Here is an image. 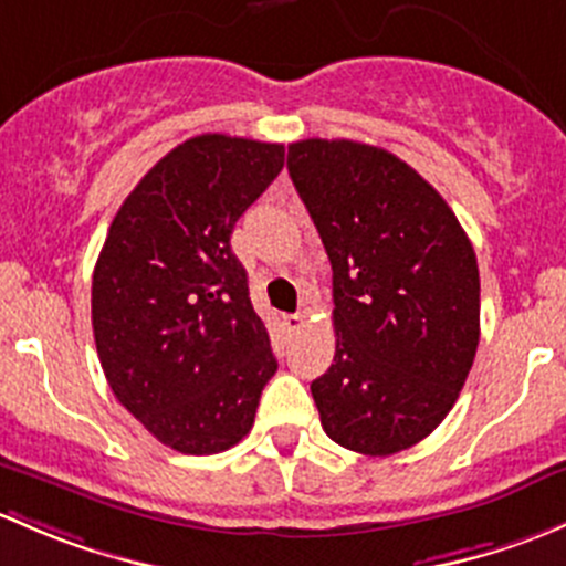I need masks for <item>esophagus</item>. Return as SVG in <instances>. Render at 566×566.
I'll return each instance as SVG.
<instances>
[{
  "label": "esophagus",
  "instance_id": "obj_1",
  "mask_svg": "<svg viewBox=\"0 0 566 566\" xmlns=\"http://www.w3.org/2000/svg\"><path fill=\"white\" fill-rule=\"evenodd\" d=\"M302 324H305V318L302 316H283V329L289 332V335L291 332H300Z\"/></svg>",
  "mask_w": 566,
  "mask_h": 566
}]
</instances>
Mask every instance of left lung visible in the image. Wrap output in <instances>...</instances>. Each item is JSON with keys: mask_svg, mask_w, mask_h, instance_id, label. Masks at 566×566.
<instances>
[{"mask_svg": "<svg viewBox=\"0 0 566 566\" xmlns=\"http://www.w3.org/2000/svg\"><path fill=\"white\" fill-rule=\"evenodd\" d=\"M289 174L332 264L335 359L311 384L326 436L359 455L409 450L474 365V248L439 190L387 149L305 138Z\"/></svg>", "mask_w": 566, "mask_h": 566, "instance_id": "8db88e82", "label": "left lung"}]
</instances>
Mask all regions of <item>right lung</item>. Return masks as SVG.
Wrapping results in <instances>:
<instances>
[{"label":"right lung","mask_w":566,"mask_h":566,"mask_svg":"<svg viewBox=\"0 0 566 566\" xmlns=\"http://www.w3.org/2000/svg\"><path fill=\"white\" fill-rule=\"evenodd\" d=\"M283 144L207 133L136 185L92 275L108 387L160 444L214 455L248 436L277 363L231 231L283 168Z\"/></svg>","instance_id":"obj_1"}]
</instances>
